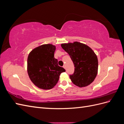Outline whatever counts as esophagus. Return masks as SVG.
<instances>
[{"label": "esophagus", "mask_w": 124, "mask_h": 124, "mask_svg": "<svg viewBox=\"0 0 124 124\" xmlns=\"http://www.w3.org/2000/svg\"><path fill=\"white\" fill-rule=\"evenodd\" d=\"M63 68H65V69H66V65H64L63 66Z\"/></svg>", "instance_id": "esophagus-1"}]
</instances>
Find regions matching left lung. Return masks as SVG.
Listing matches in <instances>:
<instances>
[{"label":"left lung","instance_id":"left-lung-1","mask_svg":"<svg viewBox=\"0 0 124 124\" xmlns=\"http://www.w3.org/2000/svg\"><path fill=\"white\" fill-rule=\"evenodd\" d=\"M74 65V71L70 75L72 83L80 87L88 86L94 81L98 72L97 55L87 45L78 42L62 44Z\"/></svg>","mask_w":124,"mask_h":124}]
</instances>
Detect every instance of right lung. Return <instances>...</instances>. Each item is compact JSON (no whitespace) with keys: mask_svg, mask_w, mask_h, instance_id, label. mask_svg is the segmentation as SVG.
Returning a JSON list of instances; mask_svg holds the SVG:
<instances>
[{"mask_svg":"<svg viewBox=\"0 0 124 124\" xmlns=\"http://www.w3.org/2000/svg\"><path fill=\"white\" fill-rule=\"evenodd\" d=\"M56 47L43 44L34 48L27 59V72L30 79L37 87L50 89L57 84L59 76L65 69L58 66L54 58Z\"/></svg>","mask_w":124,"mask_h":124,"instance_id":"add662e5","label":"right lung"}]
</instances>
